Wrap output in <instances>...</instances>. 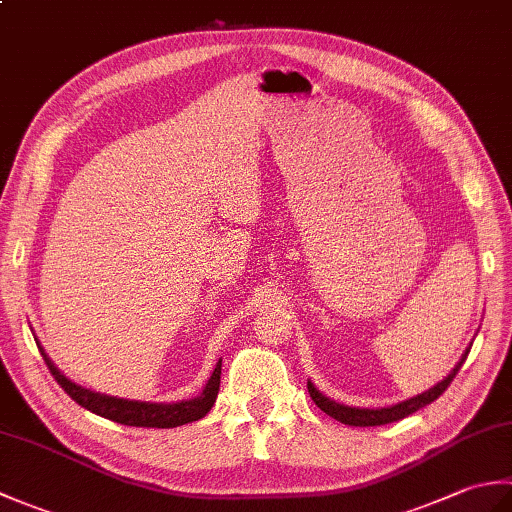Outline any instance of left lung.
<instances>
[{
  "instance_id": "obj_1",
  "label": "left lung",
  "mask_w": 512,
  "mask_h": 512,
  "mask_svg": "<svg viewBox=\"0 0 512 512\" xmlns=\"http://www.w3.org/2000/svg\"><path fill=\"white\" fill-rule=\"evenodd\" d=\"M469 352H471V345L466 347L462 358L458 361V365L451 369L449 376H444L438 385H433L431 389L422 391V394L413 396V398H407V400H402V402H396V405H389V407L369 409V407L343 405V402H336L330 396H325L323 391H319L317 387H314L312 380H308V391H310V396L314 400V405H317L321 411L328 413V416H332L334 420H339L343 424H350V427H380V424H389V422H396V420L407 418V416H411V413H416L418 409L431 405L433 400H438L444 394V391H447V387L451 385V380L455 378V374L460 372V367L466 361V356H469Z\"/></svg>"
}]
</instances>
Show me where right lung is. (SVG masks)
<instances>
[{
	"label": "right lung",
	"instance_id": "obj_1",
	"mask_svg": "<svg viewBox=\"0 0 512 512\" xmlns=\"http://www.w3.org/2000/svg\"><path fill=\"white\" fill-rule=\"evenodd\" d=\"M37 345L43 361H46L54 380H57V383L65 389V394L79 402L81 407L96 413V416L127 424V427L173 429V427H182V424L187 422H195L211 411V407L215 405L217 391H220L222 361H217L213 374L209 376L204 389L195 398L178 400V402H147V400H127V398L107 396V394H101V391H92L88 387L74 383V380H70L57 365L52 363V358L46 354V350H43L39 341Z\"/></svg>",
	"mask_w": 512,
	"mask_h": 512
}]
</instances>
